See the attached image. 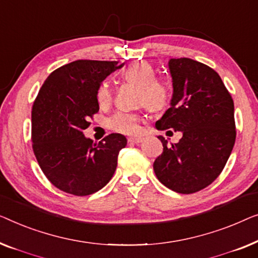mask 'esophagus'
<instances>
[{"instance_id":"esophagus-1","label":"esophagus","mask_w":258,"mask_h":258,"mask_svg":"<svg viewBox=\"0 0 258 258\" xmlns=\"http://www.w3.org/2000/svg\"><path fill=\"white\" fill-rule=\"evenodd\" d=\"M144 140L143 137H131L128 138V143L131 144H140Z\"/></svg>"}]
</instances>
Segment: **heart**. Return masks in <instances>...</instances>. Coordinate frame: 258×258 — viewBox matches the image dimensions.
<instances>
[{"instance_id":"1","label":"heart","mask_w":258,"mask_h":258,"mask_svg":"<svg viewBox=\"0 0 258 258\" xmlns=\"http://www.w3.org/2000/svg\"><path fill=\"white\" fill-rule=\"evenodd\" d=\"M122 77L126 81L140 85L139 100L150 110L158 111L168 104L170 98V85L168 82L155 79L153 67L147 61H138L124 70ZM113 90L110 82L105 81L100 84L97 91V100L100 105L111 103ZM139 117L136 113L127 111H117L107 119L108 128L118 133L133 134L139 130Z\"/></svg>"}]
</instances>
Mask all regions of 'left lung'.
<instances>
[{
  "mask_svg": "<svg viewBox=\"0 0 258 258\" xmlns=\"http://www.w3.org/2000/svg\"><path fill=\"white\" fill-rule=\"evenodd\" d=\"M168 69L170 106L155 127L179 131L182 138L168 146L164 137H158L164 152L153 168L167 188L191 194L209 186L229 159L236 138L234 101L219 74L200 61L170 58Z\"/></svg>",
  "mask_w": 258,
  "mask_h": 258,
  "instance_id": "obj_1",
  "label": "left lung"
}]
</instances>
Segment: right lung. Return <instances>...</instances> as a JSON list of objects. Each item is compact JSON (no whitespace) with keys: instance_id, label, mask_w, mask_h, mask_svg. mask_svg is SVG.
<instances>
[{"instance_id":"add662e5","label":"right lung","mask_w":258,"mask_h":258,"mask_svg":"<svg viewBox=\"0 0 258 258\" xmlns=\"http://www.w3.org/2000/svg\"><path fill=\"white\" fill-rule=\"evenodd\" d=\"M117 61L79 59L58 68L43 83L31 113L32 148L53 186L85 197L101 189L117 168L125 136L112 133L96 144L83 131L99 111L101 82L120 69Z\"/></svg>"}]
</instances>
